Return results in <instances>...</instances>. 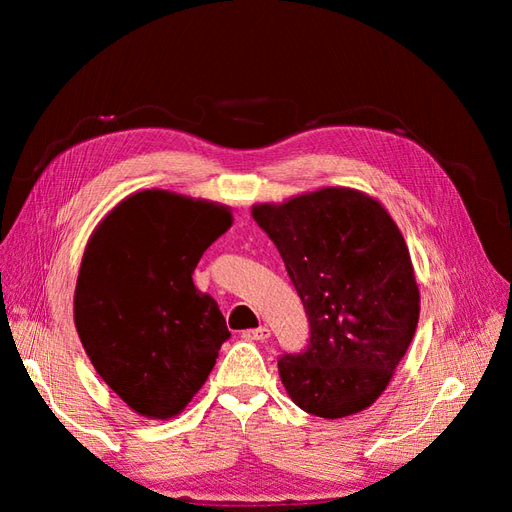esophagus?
<instances>
[{"instance_id":"1","label":"esophagus","mask_w":512,"mask_h":512,"mask_svg":"<svg viewBox=\"0 0 512 512\" xmlns=\"http://www.w3.org/2000/svg\"><path fill=\"white\" fill-rule=\"evenodd\" d=\"M245 339H256V342H265V339L271 337L269 327H258V329H250V331H243Z\"/></svg>"}]
</instances>
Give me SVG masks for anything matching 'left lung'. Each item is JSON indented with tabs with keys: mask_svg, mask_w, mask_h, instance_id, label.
<instances>
[{
	"mask_svg": "<svg viewBox=\"0 0 512 512\" xmlns=\"http://www.w3.org/2000/svg\"><path fill=\"white\" fill-rule=\"evenodd\" d=\"M252 215L309 320L307 348L277 361L290 399L322 418L369 408L404 359L421 312L397 224L378 200L350 188L256 205Z\"/></svg>",
	"mask_w": 512,
	"mask_h": 512,
	"instance_id": "left-lung-1",
	"label": "left lung"
}]
</instances>
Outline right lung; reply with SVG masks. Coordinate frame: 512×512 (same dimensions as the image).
I'll list each match as a JSON object with an SVG mask.
<instances>
[{
  "label": "right lung",
  "mask_w": 512,
  "mask_h": 512,
  "mask_svg": "<svg viewBox=\"0 0 512 512\" xmlns=\"http://www.w3.org/2000/svg\"><path fill=\"white\" fill-rule=\"evenodd\" d=\"M230 224L222 205L143 190L121 200L87 243L76 331L100 378L141 416L179 414L230 337L218 303L192 280Z\"/></svg>",
  "instance_id": "add662e5"
}]
</instances>
